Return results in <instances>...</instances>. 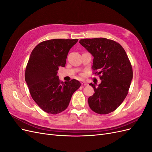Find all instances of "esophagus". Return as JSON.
<instances>
[{"label": "esophagus", "instance_id": "obj_1", "mask_svg": "<svg viewBox=\"0 0 152 152\" xmlns=\"http://www.w3.org/2000/svg\"><path fill=\"white\" fill-rule=\"evenodd\" d=\"M81 84H82V86H87V85H88V84H87V82H85V81H82V82H81Z\"/></svg>", "mask_w": 152, "mask_h": 152}]
</instances>
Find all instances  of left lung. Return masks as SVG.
<instances>
[{
  "label": "left lung",
  "instance_id": "8db88e82",
  "mask_svg": "<svg viewBox=\"0 0 152 152\" xmlns=\"http://www.w3.org/2000/svg\"><path fill=\"white\" fill-rule=\"evenodd\" d=\"M79 43L93 55L94 74L102 80L95 93L88 98L89 107L98 114L115 110L128 94L132 79V68L125 50L115 41L105 38L83 39Z\"/></svg>",
  "mask_w": 152,
  "mask_h": 152
}]
</instances>
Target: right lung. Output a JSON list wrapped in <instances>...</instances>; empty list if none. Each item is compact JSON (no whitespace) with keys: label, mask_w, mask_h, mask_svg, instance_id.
Here are the masks:
<instances>
[{"label":"right lung","mask_w":152,"mask_h":152,"mask_svg":"<svg viewBox=\"0 0 152 152\" xmlns=\"http://www.w3.org/2000/svg\"><path fill=\"white\" fill-rule=\"evenodd\" d=\"M79 39H51L39 43L32 50L25 70V81L34 102L43 111L57 114L66 110L79 80L61 82L57 75L65 67L70 49Z\"/></svg>","instance_id":"1"}]
</instances>
